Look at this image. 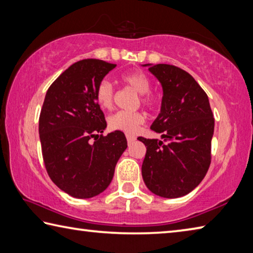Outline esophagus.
Returning a JSON list of instances; mask_svg holds the SVG:
<instances>
[{"label": "esophagus", "instance_id": "esophagus-1", "mask_svg": "<svg viewBox=\"0 0 253 253\" xmlns=\"http://www.w3.org/2000/svg\"><path fill=\"white\" fill-rule=\"evenodd\" d=\"M135 136L134 135H132V134H129V133H127L126 134V140H127V143H129V144H131L132 142H134V141H135Z\"/></svg>", "mask_w": 253, "mask_h": 253}]
</instances>
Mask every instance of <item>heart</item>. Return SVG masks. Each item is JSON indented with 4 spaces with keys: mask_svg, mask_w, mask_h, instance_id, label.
Masks as SVG:
<instances>
[{
    "mask_svg": "<svg viewBox=\"0 0 253 253\" xmlns=\"http://www.w3.org/2000/svg\"><path fill=\"white\" fill-rule=\"evenodd\" d=\"M121 81L141 95V102L144 105H152L154 100L152 95L149 94L151 82L148 75L142 71L135 70L121 75ZM95 100L101 109L108 110L113 103V87L108 80H102L96 86ZM144 122V117L141 112H126L119 111L109 117L108 124L110 129L123 131L126 133H133L138 127Z\"/></svg>",
    "mask_w": 253,
    "mask_h": 253,
    "instance_id": "1",
    "label": "heart"
}]
</instances>
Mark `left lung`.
<instances>
[{
  "label": "left lung",
  "mask_w": 253,
  "mask_h": 253,
  "mask_svg": "<svg viewBox=\"0 0 253 253\" xmlns=\"http://www.w3.org/2000/svg\"><path fill=\"white\" fill-rule=\"evenodd\" d=\"M162 86L160 113L151 130L161 140H138L147 147L142 178L159 197H183L200 184L211 162L214 119L209 99L188 72L170 64H143Z\"/></svg>",
  "instance_id": "1"
}]
</instances>
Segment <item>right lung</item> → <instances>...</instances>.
I'll return each instance as SVG.
<instances>
[{
  "label": "right lung",
  "mask_w": 253,
  "mask_h": 253,
  "mask_svg": "<svg viewBox=\"0 0 253 253\" xmlns=\"http://www.w3.org/2000/svg\"><path fill=\"white\" fill-rule=\"evenodd\" d=\"M114 68L102 60L79 61L52 83L44 99L39 122L44 165L53 182L73 198L103 192L127 148L121 131L102 135L106 122L95 100L96 86Z\"/></svg>",
  "instance_id": "right-lung-1"
}]
</instances>
